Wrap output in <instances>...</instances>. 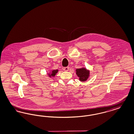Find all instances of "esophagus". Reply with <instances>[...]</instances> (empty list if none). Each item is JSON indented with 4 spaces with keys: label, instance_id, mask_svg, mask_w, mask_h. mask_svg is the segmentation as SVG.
Segmentation results:
<instances>
[{
    "label": "esophagus",
    "instance_id": "34e87169",
    "mask_svg": "<svg viewBox=\"0 0 134 134\" xmlns=\"http://www.w3.org/2000/svg\"><path fill=\"white\" fill-rule=\"evenodd\" d=\"M69 69V67H64L63 68V70L64 71H68Z\"/></svg>",
    "mask_w": 134,
    "mask_h": 134
}]
</instances>
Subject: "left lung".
<instances>
[{
  "label": "left lung",
  "instance_id": "obj_1",
  "mask_svg": "<svg viewBox=\"0 0 134 134\" xmlns=\"http://www.w3.org/2000/svg\"><path fill=\"white\" fill-rule=\"evenodd\" d=\"M77 75L79 77V80L81 81H86L88 78L89 75V71L85 68H82L81 69H77Z\"/></svg>",
  "mask_w": 134,
  "mask_h": 134
}]
</instances>
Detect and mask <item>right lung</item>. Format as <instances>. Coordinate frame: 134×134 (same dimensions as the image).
Segmentation results:
<instances>
[{"instance_id":"1","label":"right lung","mask_w":134,"mask_h":134,"mask_svg":"<svg viewBox=\"0 0 134 134\" xmlns=\"http://www.w3.org/2000/svg\"><path fill=\"white\" fill-rule=\"evenodd\" d=\"M58 71V70H53L52 72H51V75H50L49 76L51 77V76H54L56 75V74L57 73Z\"/></svg>"}]
</instances>
